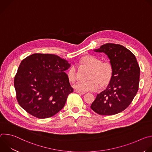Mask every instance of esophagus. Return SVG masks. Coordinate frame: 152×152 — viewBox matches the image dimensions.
Here are the masks:
<instances>
[{
  "instance_id": "34e87169",
  "label": "esophagus",
  "mask_w": 152,
  "mask_h": 152,
  "mask_svg": "<svg viewBox=\"0 0 152 152\" xmlns=\"http://www.w3.org/2000/svg\"><path fill=\"white\" fill-rule=\"evenodd\" d=\"M75 91L76 93H79V94H85L84 92H80V91H77V90H75Z\"/></svg>"
}]
</instances>
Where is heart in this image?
I'll return each mask as SVG.
<instances>
[{"label":"heart","mask_w":152,"mask_h":152,"mask_svg":"<svg viewBox=\"0 0 152 152\" xmlns=\"http://www.w3.org/2000/svg\"><path fill=\"white\" fill-rule=\"evenodd\" d=\"M82 62L91 69L88 80H79L73 87L80 92L93 91L97 90L100 86V83L105 85L110 80L113 72V66L109 61H102L94 56L87 55L83 57ZM67 77L69 80L74 82L76 79V69L72 66L67 71Z\"/></svg>","instance_id":"heart-1"}]
</instances>
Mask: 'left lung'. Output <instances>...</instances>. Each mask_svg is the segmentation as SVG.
<instances>
[{
  "instance_id": "left-lung-1",
  "label": "left lung",
  "mask_w": 152,
  "mask_h": 152,
  "mask_svg": "<svg viewBox=\"0 0 152 152\" xmlns=\"http://www.w3.org/2000/svg\"><path fill=\"white\" fill-rule=\"evenodd\" d=\"M94 51L107 56L113 72L106 88L97 95L91 108L100 115L118 114L131 104L138 90L140 69L136 57L125 47L113 43Z\"/></svg>"
}]
</instances>
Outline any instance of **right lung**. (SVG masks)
<instances>
[{"instance_id": "right-lung-1", "label": "right lung", "mask_w": 152, "mask_h": 152, "mask_svg": "<svg viewBox=\"0 0 152 152\" xmlns=\"http://www.w3.org/2000/svg\"><path fill=\"white\" fill-rule=\"evenodd\" d=\"M71 64L53 54H32L21 62L14 77L20 106L38 118L60 111L73 92L66 71Z\"/></svg>"}]
</instances>
